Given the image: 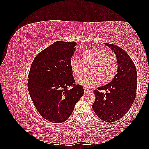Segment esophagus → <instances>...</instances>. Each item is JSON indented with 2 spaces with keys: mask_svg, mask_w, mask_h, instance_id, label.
<instances>
[{
  "mask_svg": "<svg viewBox=\"0 0 149 149\" xmlns=\"http://www.w3.org/2000/svg\"><path fill=\"white\" fill-rule=\"evenodd\" d=\"M84 93H89L90 92H91V90H90L88 88H84Z\"/></svg>",
  "mask_w": 149,
  "mask_h": 149,
  "instance_id": "esophagus-1",
  "label": "esophagus"
}]
</instances>
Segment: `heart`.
Here are the masks:
<instances>
[{"label": "heart", "mask_w": 149, "mask_h": 149, "mask_svg": "<svg viewBox=\"0 0 149 149\" xmlns=\"http://www.w3.org/2000/svg\"><path fill=\"white\" fill-rule=\"evenodd\" d=\"M71 70L76 79L83 78L89 68V74L78 83L86 88L95 86L101 81L106 84L112 81L118 71V60L115 56L100 48L84 52L81 59L73 56L70 61Z\"/></svg>", "instance_id": "heart-1"}]
</instances>
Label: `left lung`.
<instances>
[{
    "label": "left lung",
    "mask_w": 149,
    "mask_h": 149,
    "mask_svg": "<svg viewBox=\"0 0 149 149\" xmlns=\"http://www.w3.org/2000/svg\"><path fill=\"white\" fill-rule=\"evenodd\" d=\"M105 44L116 54L118 73L109 84L94 90L96 99L92 107L101 120L112 123L127 113L136 99L137 74L136 67L127 52L115 45ZM101 90L106 93L100 92Z\"/></svg>",
    "instance_id": "1"
}]
</instances>
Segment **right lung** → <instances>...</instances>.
Here are the masks:
<instances>
[{"mask_svg":"<svg viewBox=\"0 0 149 149\" xmlns=\"http://www.w3.org/2000/svg\"><path fill=\"white\" fill-rule=\"evenodd\" d=\"M76 42H54L35 56L29 73L28 89L36 109L53 123L69 118L84 94L83 88L74 84L70 61ZM71 86L72 88L68 90Z\"/></svg>","mask_w":149,"mask_h":149,"instance_id":"obj_1","label":"right lung"}]
</instances>
